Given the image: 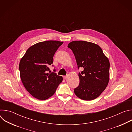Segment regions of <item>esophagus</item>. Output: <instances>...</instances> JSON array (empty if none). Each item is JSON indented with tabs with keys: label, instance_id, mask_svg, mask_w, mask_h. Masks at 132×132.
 Returning <instances> with one entry per match:
<instances>
[{
	"label": "esophagus",
	"instance_id": "obj_1",
	"mask_svg": "<svg viewBox=\"0 0 132 132\" xmlns=\"http://www.w3.org/2000/svg\"><path fill=\"white\" fill-rule=\"evenodd\" d=\"M67 78V76H63V78L65 79H66Z\"/></svg>",
	"mask_w": 132,
	"mask_h": 132
}]
</instances>
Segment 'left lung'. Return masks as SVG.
<instances>
[{"mask_svg":"<svg viewBox=\"0 0 132 132\" xmlns=\"http://www.w3.org/2000/svg\"><path fill=\"white\" fill-rule=\"evenodd\" d=\"M75 56L79 73V85L74 92L84 100L98 98L109 81L110 62L101 48L97 44L84 41H75L68 45Z\"/></svg>","mask_w":132,"mask_h":132,"instance_id":"8db88e82","label":"left lung"}]
</instances>
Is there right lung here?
Segmentation results:
<instances>
[{
  "instance_id": "obj_1",
  "label": "right lung",
  "mask_w": 132,
  "mask_h": 132,
  "mask_svg": "<svg viewBox=\"0 0 132 132\" xmlns=\"http://www.w3.org/2000/svg\"><path fill=\"white\" fill-rule=\"evenodd\" d=\"M63 42L46 41L30 47L19 64L20 78L27 90L34 98L45 100L55 93L63 77L50 71L53 56ZM55 71V69H54Z\"/></svg>"
}]
</instances>
